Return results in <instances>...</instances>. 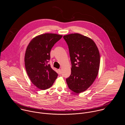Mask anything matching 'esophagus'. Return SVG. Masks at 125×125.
Returning <instances> with one entry per match:
<instances>
[{
	"label": "esophagus",
	"instance_id": "obj_1",
	"mask_svg": "<svg viewBox=\"0 0 125 125\" xmlns=\"http://www.w3.org/2000/svg\"><path fill=\"white\" fill-rule=\"evenodd\" d=\"M58 72L59 74H60L61 73V69H58Z\"/></svg>",
	"mask_w": 125,
	"mask_h": 125
}]
</instances>
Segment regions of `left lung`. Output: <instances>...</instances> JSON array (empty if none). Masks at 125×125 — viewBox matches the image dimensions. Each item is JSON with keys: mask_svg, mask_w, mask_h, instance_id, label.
Masks as SVG:
<instances>
[{"mask_svg": "<svg viewBox=\"0 0 125 125\" xmlns=\"http://www.w3.org/2000/svg\"><path fill=\"white\" fill-rule=\"evenodd\" d=\"M70 52L72 68L66 82L71 91L80 94L85 91L95 81L100 66L98 49L91 38L80 33L64 35Z\"/></svg>", "mask_w": 125, "mask_h": 125, "instance_id": "1", "label": "left lung"}]
</instances>
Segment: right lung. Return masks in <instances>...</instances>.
I'll return each mask as SVG.
<instances>
[{
	"label": "right lung",
	"mask_w": 125,
	"mask_h": 125,
	"mask_svg": "<svg viewBox=\"0 0 125 125\" xmlns=\"http://www.w3.org/2000/svg\"><path fill=\"white\" fill-rule=\"evenodd\" d=\"M62 35L45 33L33 38L29 43L25 54V65L31 82L40 90L51 87L58 74L48 64L50 52Z\"/></svg>",
	"instance_id": "1"
}]
</instances>
